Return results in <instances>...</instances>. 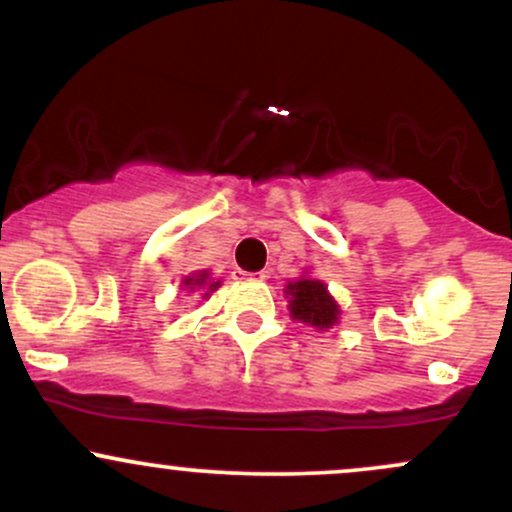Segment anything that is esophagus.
I'll return each instance as SVG.
<instances>
[{
    "label": "esophagus",
    "mask_w": 512,
    "mask_h": 512,
    "mask_svg": "<svg viewBox=\"0 0 512 512\" xmlns=\"http://www.w3.org/2000/svg\"><path fill=\"white\" fill-rule=\"evenodd\" d=\"M233 279H240V281H264V279H267V274H264V272H243V269H236V272H233Z\"/></svg>",
    "instance_id": "obj_1"
}]
</instances>
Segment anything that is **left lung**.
Listing matches in <instances>:
<instances>
[{
  "label": "left lung",
  "mask_w": 512,
  "mask_h": 512,
  "mask_svg": "<svg viewBox=\"0 0 512 512\" xmlns=\"http://www.w3.org/2000/svg\"><path fill=\"white\" fill-rule=\"evenodd\" d=\"M286 296L291 298L289 310L293 320L305 322V325L315 327L320 332H327L339 322L342 310H339L337 301L330 296L322 281L301 276V279L286 284Z\"/></svg>",
  "instance_id": "8db88e82"
}]
</instances>
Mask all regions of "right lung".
Returning a JSON list of instances; mask_svg holds the SVG:
<instances>
[{"mask_svg":"<svg viewBox=\"0 0 512 512\" xmlns=\"http://www.w3.org/2000/svg\"><path fill=\"white\" fill-rule=\"evenodd\" d=\"M182 286H185L187 291H199V289H202V291H204L202 298H207V296H211V293H214L216 289H219L221 281H211V279H209V272H199V274L185 276V279H182Z\"/></svg>","mask_w":512,"mask_h":512,"instance_id":"1","label":"right lung"}]
</instances>
